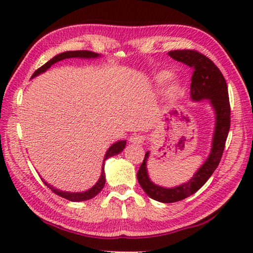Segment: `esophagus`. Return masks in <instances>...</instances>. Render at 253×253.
Masks as SVG:
<instances>
[{"mask_svg":"<svg viewBox=\"0 0 253 253\" xmlns=\"http://www.w3.org/2000/svg\"><path fill=\"white\" fill-rule=\"evenodd\" d=\"M145 140V137L141 136V134H137L134 133L132 136L130 137V143L132 144H136V145H139V144H143Z\"/></svg>","mask_w":253,"mask_h":253,"instance_id":"34e87169","label":"esophagus"}]
</instances>
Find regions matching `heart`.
I'll use <instances>...</instances> for the list:
<instances>
[{"instance_id": "obj_1", "label": "heart", "mask_w": 253, "mask_h": 253, "mask_svg": "<svg viewBox=\"0 0 253 253\" xmlns=\"http://www.w3.org/2000/svg\"><path fill=\"white\" fill-rule=\"evenodd\" d=\"M170 78H171V74L169 71L159 72V74L155 76V78H154L155 85L160 88L165 87V86L167 85V83L170 81ZM175 89H176V86H171V91H175Z\"/></svg>"}]
</instances>
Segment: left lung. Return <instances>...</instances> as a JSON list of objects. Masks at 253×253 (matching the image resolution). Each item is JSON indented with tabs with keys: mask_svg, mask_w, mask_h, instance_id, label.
<instances>
[{
	"mask_svg": "<svg viewBox=\"0 0 253 253\" xmlns=\"http://www.w3.org/2000/svg\"><path fill=\"white\" fill-rule=\"evenodd\" d=\"M168 54L174 60L182 62L193 69L190 95L193 101H200L204 99L209 100L215 112L216 123L212 150L207 160L197 170L193 177L189 179V182L183 183L175 188H162L151 182L146 168V161L150 152H146L144 161L141 162L139 170L137 172V179L144 191L152 199L161 203H175L188 198L205 184L220 164L230 129L229 95H228L226 79L219 68L209 57L197 50H171Z\"/></svg>",
	"mask_w": 253,
	"mask_h": 253,
	"instance_id": "1",
	"label": "left lung"
}]
</instances>
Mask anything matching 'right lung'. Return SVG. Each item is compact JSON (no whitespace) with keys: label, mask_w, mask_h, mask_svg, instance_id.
Masks as SVG:
<instances>
[{"label":"right lung","mask_w":253,"mask_h":253,"mask_svg":"<svg viewBox=\"0 0 253 253\" xmlns=\"http://www.w3.org/2000/svg\"><path fill=\"white\" fill-rule=\"evenodd\" d=\"M100 55L94 53V51H89V50H75V51H65V53H61L56 55V56L51 58L47 62L46 64H43L42 67H40L38 70H36L34 72L32 78L36 77V76L42 74L47 70V69H49L51 65L54 63H56L58 61H62L64 60V58H71V57H82V58H95V57H99ZM126 140H120L117 141V143L113 144L112 146L108 148V151H107V153L105 155V158H103V165H102V170H101V176H100L99 181L96 182V184L94 186H92L91 189L87 190V191H84V192H65V191H60V190L53 188V186L47 184L46 182H44V184H46L48 188H49L51 191H53L55 195L62 197V198H65L68 200H70V202H84V200H88V199H92L93 197H95L98 193L101 191L103 189V186H105V183H106V175H105V161L107 159L113 157V155H116L121 153L124 150V147H126Z\"/></svg>","instance_id":"right-lung-1"}]
</instances>
